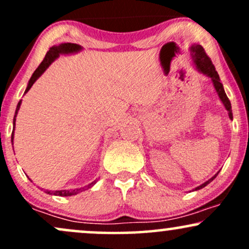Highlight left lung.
<instances>
[{
	"instance_id": "left-lung-1",
	"label": "left lung",
	"mask_w": 249,
	"mask_h": 249,
	"mask_svg": "<svg viewBox=\"0 0 249 249\" xmlns=\"http://www.w3.org/2000/svg\"><path fill=\"white\" fill-rule=\"evenodd\" d=\"M191 53H192L193 61H194V63H196V69H198L200 72H202V73H204V75L208 76L211 79H212L213 85H214V88H215V91H216V92H218L219 98L221 99L222 104L225 105L226 110L228 111V116H230V118L233 119L232 107H231L230 99H228V97L226 96L224 87H222V84H221V83H220V78H219L218 72H216L215 68H214V65H213L212 61H211V58L207 56V53H205V49L201 47V45L193 44L192 47H191ZM219 172H220V171H219ZM218 173H216L214 177H212V178H211L210 180H207L206 182H204V184L200 185V186L196 187V190H200V188L205 187V186H206V185L210 184V182L212 181V180L215 178L216 176H218Z\"/></svg>"
}]
</instances>
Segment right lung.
I'll use <instances>...</instances> for the list:
<instances>
[{
  "instance_id": "1",
  "label": "right lung",
  "mask_w": 249,
  "mask_h": 249,
  "mask_svg": "<svg viewBox=\"0 0 249 249\" xmlns=\"http://www.w3.org/2000/svg\"><path fill=\"white\" fill-rule=\"evenodd\" d=\"M82 50V47L78 44H75V43H62V44L57 45V47H53L50 48V50L48 51L47 55H45L44 59H43L41 64L38 65V68L35 70V72L33 73V76H31L29 83H28V87L25 89V92L27 93L28 91L30 90V88L33 87V84L37 81V78H38L39 76L42 75L43 72H44L45 70H47V68L49 67V65L53 63L55 59L58 57L61 53H77V51ZM19 107H21V101L18 102V104H17V107H16V111H15V117H14V128H15V122H16V116H17V112H18L19 110ZM14 139V131L13 133H11V142H13ZM96 184V181H92L91 184H89L88 186H85V188H76V190H72V191H68V190H62V191H45V193L48 194H53V196H73V194H77L79 192H82V191L84 190H88V188L92 187L93 185Z\"/></svg>"
}]
</instances>
